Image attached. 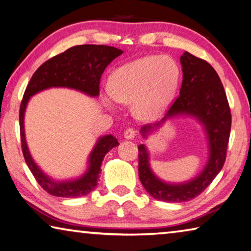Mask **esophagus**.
Instances as JSON below:
<instances>
[{
  "mask_svg": "<svg viewBox=\"0 0 251 251\" xmlns=\"http://www.w3.org/2000/svg\"><path fill=\"white\" fill-rule=\"evenodd\" d=\"M135 136H136V130H134L133 128H128L124 132L125 140H133Z\"/></svg>",
  "mask_w": 251,
  "mask_h": 251,
  "instance_id": "1",
  "label": "esophagus"
}]
</instances>
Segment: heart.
<instances>
[{
	"instance_id": "1",
	"label": "heart",
	"mask_w": 251,
	"mask_h": 251,
	"mask_svg": "<svg viewBox=\"0 0 251 251\" xmlns=\"http://www.w3.org/2000/svg\"><path fill=\"white\" fill-rule=\"evenodd\" d=\"M180 69L169 55H149L125 63L109 77V94L102 97L108 108L114 100L132 105V113L141 121H151L168 108L177 89Z\"/></svg>"
}]
</instances>
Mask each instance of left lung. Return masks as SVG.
Instances as JSON below:
<instances>
[{
	"label": "left lung",
	"mask_w": 251,
	"mask_h": 251,
	"mask_svg": "<svg viewBox=\"0 0 251 251\" xmlns=\"http://www.w3.org/2000/svg\"><path fill=\"white\" fill-rule=\"evenodd\" d=\"M180 61L183 73L180 96L162 121L143 126L141 134L147 138L171 118H196L204 128L209 157L198 176L186 182L170 183L161 180L151 169L147 147L144 144L138 146V176L142 184L151 197L165 202L189 201L203 192L225 164L231 129L228 99L216 70L206 61L186 51L181 55Z\"/></svg>",
	"instance_id": "obj_1"
}]
</instances>
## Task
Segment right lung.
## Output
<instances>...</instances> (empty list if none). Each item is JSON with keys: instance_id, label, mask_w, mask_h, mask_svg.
Segmentation results:
<instances>
[{"instance_id": "add662e5", "label": "right lung", "mask_w": 251, "mask_h": 251, "mask_svg": "<svg viewBox=\"0 0 251 251\" xmlns=\"http://www.w3.org/2000/svg\"><path fill=\"white\" fill-rule=\"evenodd\" d=\"M122 53L121 49L108 46H75L40 66L27 83L19 115L22 152L27 168L32 172L35 180L51 196L78 198L89 194L98 184L101 162L105 155L119 143L116 137L110 134L99 137L87 161L88 168L81 176L63 181L54 180L39 168L27 147L25 130L27 102L35 94L49 88H70L89 97L99 96V83L102 73L106 67Z\"/></svg>"}]
</instances>
